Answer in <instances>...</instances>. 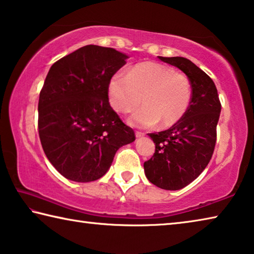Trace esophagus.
Segmentation results:
<instances>
[{"label":"esophagus","instance_id":"1","mask_svg":"<svg viewBox=\"0 0 254 254\" xmlns=\"http://www.w3.org/2000/svg\"><path fill=\"white\" fill-rule=\"evenodd\" d=\"M135 135H136L137 138H139V137H143V136H144V132H142V131H136Z\"/></svg>","mask_w":254,"mask_h":254}]
</instances>
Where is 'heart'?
Wrapping results in <instances>:
<instances>
[{
	"instance_id": "heart-1",
	"label": "heart",
	"mask_w": 254,
	"mask_h": 254,
	"mask_svg": "<svg viewBox=\"0 0 254 254\" xmlns=\"http://www.w3.org/2000/svg\"><path fill=\"white\" fill-rule=\"evenodd\" d=\"M108 98L114 109L128 114L145 106L128 118L130 126L153 128L160 122L163 127L177 124L188 110L191 83L188 76L169 66L146 62L129 72L116 73L108 85Z\"/></svg>"
}]
</instances>
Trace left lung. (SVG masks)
<instances>
[{
	"mask_svg": "<svg viewBox=\"0 0 254 254\" xmlns=\"http://www.w3.org/2000/svg\"><path fill=\"white\" fill-rule=\"evenodd\" d=\"M159 58L188 76L192 92L184 117L169 129L148 134L155 144V153L144 163V171L148 181L159 188L179 190L208 165L222 106L215 83L192 62L185 57Z\"/></svg>",
	"mask_w": 254,
	"mask_h": 254,
	"instance_id": "obj_1",
	"label": "left lung"
}]
</instances>
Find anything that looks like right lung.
Here are the masks:
<instances>
[{
  "instance_id": "right-lung-1",
  "label": "right lung",
  "mask_w": 254,
  "mask_h": 254,
  "mask_svg": "<svg viewBox=\"0 0 254 254\" xmlns=\"http://www.w3.org/2000/svg\"><path fill=\"white\" fill-rule=\"evenodd\" d=\"M127 58L114 48L88 45L54 63L46 76L38 102L40 142L68 180H98L116 152L135 140L108 98L110 78Z\"/></svg>"
}]
</instances>
